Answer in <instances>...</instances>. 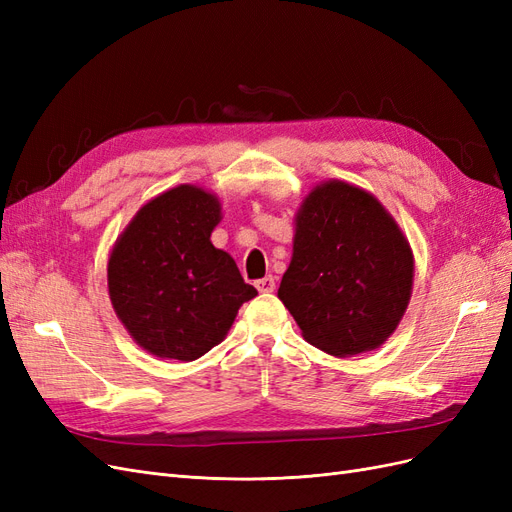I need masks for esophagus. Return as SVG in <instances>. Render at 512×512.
Instances as JSON below:
<instances>
[{
    "label": "esophagus",
    "instance_id": "1",
    "mask_svg": "<svg viewBox=\"0 0 512 512\" xmlns=\"http://www.w3.org/2000/svg\"><path fill=\"white\" fill-rule=\"evenodd\" d=\"M256 288H258V292H273L275 290V277L273 275L262 277V280L256 282Z\"/></svg>",
    "mask_w": 512,
    "mask_h": 512
}]
</instances>
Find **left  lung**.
<instances>
[{
  "instance_id": "left-lung-1",
  "label": "left lung",
  "mask_w": 512,
  "mask_h": 512,
  "mask_svg": "<svg viewBox=\"0 0 512 512\" xmlns=\"http://www.w3.org/2000/svg\"><path fill=\"white\" fill-rule=\"evenodd\" d=\"M412 277L410 245L386 209L361 188L327 181L297 213L277 297L309 344L352 356L378 348L397 329Z\"/></svg>"
}]
</instances>
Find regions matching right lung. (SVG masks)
I'll return each mask as SVG.
<instances>
[{
  "mask_svg": "<svg viewBox=\"0 0 512 512\" xmlns=\"http://www.w3.org/2000/svg\"><path fill=\"white\" fill-rule=\"evenodd\" d=\"M213 194L179 185L134 215L108 258V294L123 327L147 352L194 361L218 346L258 290L213 247Z\"/></svg>",
  "mask_w": 512,
  "mask_h": 512,
  "instance_id": "right-lung-1",
  "label": "right lung"
}]
</instances>
